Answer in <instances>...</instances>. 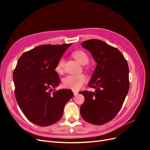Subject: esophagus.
Here are the masks:
<instances>
[{
	"mask_svg": "<svg viewBox=\"0 0 150 150\" xmlns=\"http://www.w3.org/2000/svg\"><path fill=\"white\" fill-rule=\"evenodd\" d=\"M73 93L74 94V96H76V95H78V94L79 93L78 91H73Z\"/></svg>",
	"mask_w": 150,
	"mask_h": 150,
	"instance_id": "obj_1",
	"label": "esophagus"
}]
</instances>
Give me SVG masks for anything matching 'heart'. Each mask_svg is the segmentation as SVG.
Returning <instances> with one entry per match:
<instances>
[{
	"label": "heart",
	"instance_id": "1",
	"mask_svg": "<svg viewBox=\"0 0 150 150\" xmlns=\"http://www.w3.org/2000/svg\"><path fill=\"white\" fill-rule=\"evenodd\" d=\"M73 56L81 64L85 65L88 64L89 61L88 54L84 51H76L72 53ZM64 58H60L57 61L55 67V70L58 73H62L64 69ZM86 77L84 74H81L78 75H69L66 76L63 80V86L67 89L72 90H78L86 82Z\"/></svg>",
	"mask_w": 150,
	"mask_h": 150
}]
</instances>
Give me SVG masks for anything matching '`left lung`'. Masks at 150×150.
Wrapping results in <instances>:
<instances>
[{
  "instance_id": "8db88e82",
  "label": "left lung",
  "mask_w": 150,
  "mask_h": 150,
  "mask_svg": "<svg viewBox=\"0 0 150 150\" xmlns=\"http://www.w3.org/2000/svg\"><path fill=\"white\" fill-rule=\"evenodd\" d=\"M82 46L92 54L97 66L88 84L95 91L79 93L85 98L80 113L86 122L102 125L114 118L123 104L129 88L128 65L118 49L103 40H86Z\"/></svg>"
}]
</instances>
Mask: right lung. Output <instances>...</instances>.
<instances>
[{
    "instance_id": "1",
    "label": "right lung",
    "mask_w": 150,
    "mask_h": 150,
    "mask_svg": "<svg viewBox=\"0 0 150 150\" xmlns=\"http://www.w3.org/2000/svg\"><path fill=\"white\" fill-rule=\"evenodd\" d=\"M71 45H42L24 52L17 61L13 72L16 99L34 124L47 126L58 121L74 96L70 89H54L51 93L61 81L55 67Z\"/></svg>"
}]
</instances>
